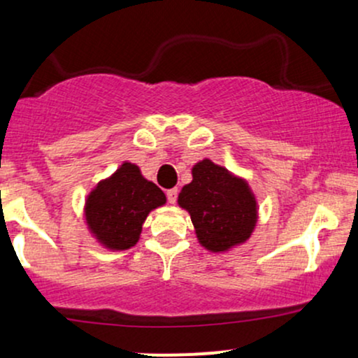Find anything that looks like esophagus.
Listing matches in <instances>:
<instances>
[{"label": "esophagus", "mask_w": 358, "mask_h": 358, "mask_svg": "<svg viewBox=\"0 0 358 358\" xmlns=\"http://www.w3.org/2000/svg\"><path fill=\"white\" fill-rule=\"evenodd\" d=\"M166 196H168V202L173 205L176 202V196H178V188H171V190H168Z\"/></svg>", "instance_id": "34e87169"}]
</instances>
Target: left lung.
<instances>
[{
    "label": "left lung",
    "instance_id": "1",
    "mask_svg": "<svg viewBox=\"0 0 358 358\" xmlns=\"http://www.w3.org/2000/svg\"><path fill=\"white\" fill-rule=\"evenodd\" d=\"M176 202L190 215L199 244L213 254L245 244L259 220L256 193L248 180L210 158L193 165L192 182L182 188Z\"/></svg>",
    "mask_w": 358,
    "mask_h": 358
}]
</instances>
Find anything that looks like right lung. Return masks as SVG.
<instances>
[{
    "mask_svg": "<svg viewBox=\"0 0 358 358\" xmlns=\"http://www.w3.org/2000/svg\"><path fill=\"white\" fill-rule=\"evenodd\" d=\"M166 203V195L145 178L138 165L122 162L102 178L84 202V220L90 236L108 250H127L136 245L146 217Z\"/></svg>",
    "mask_w": 358,
    "mask_h": 358,
    "instance_id": "right-lung-1",
    "label": "right lung"
}]
</instances>
